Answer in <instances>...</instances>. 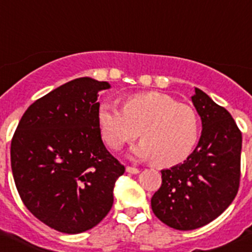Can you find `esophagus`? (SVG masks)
<instances>
[{
	"label": "esophagus",
	"instance_id": "1",
	"mask_svg": "<svg viewBox=\"0 0 252 252\" xmlns=\"http://www.w3.org/2000/svg\"><path fill=\"white\" fill-rule=\"evenodd\" d=\"M126 171H127V173H130V174H137V173H140L139 169L135 168V166H130V165L126 166Z\"/></svg>",
	"mask_w": 252,
	"mask_h": 252
}]
</instances>
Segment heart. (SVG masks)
<instances>
[{"instance_id": "1", "label": "heart", "mask_w": 252, "mask_h": 252, "mask_svg": "<svg viewBox=\"0 0 252 252\" xmlns=\"http://www.w3.org/2000/svg\"><path fill=\"white\" fill-rule=\"evenodd\" d=\"M98 125L104 142L112 150H120L140 133L142 141L132 154L140 159H154L160 166L183 162L199 137V120L192 107L155 91L128 95L124 108L101 103Z\"/></svg>"}]
</instances>
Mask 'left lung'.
<instances>
[{
    "label": "left lung",
    "mask_w": 252,
    "mask_h": 252,
    "mask_svg": "<svg viewBox=\"0 0 252 252\" xmlns=\"http://www.w3.org/2000/svg\"><path fill=\"white\" fill-rule=\"evenodd\" d=\"M192 102L202 136L183 164L161 170V187L151 198L154 215L166 226L195 230L232 203L241 178L242 135L226 108L195 88Z\"/></svg>",
    "instance_id": "1"
}]
</instances>
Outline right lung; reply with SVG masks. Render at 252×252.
Here are the masks:
<instances>
[{"instance_id": "add662e5", "label": "right lung", "mask_w": 252, "mask_h": 252, "mask_svg": "<svg viewBox=\"0 0 252 252\" xmlns=\"http://www.w3.org/2000/svg\"><path fill=\"white\" fill-rule=\"evenodd\" d=\"M107 82L77 78L36 99L11 141L17 192L35 217L63 233L99 223L113 204L125 166L101 137L98 92Z\"/></svg>"}]
</instances>
